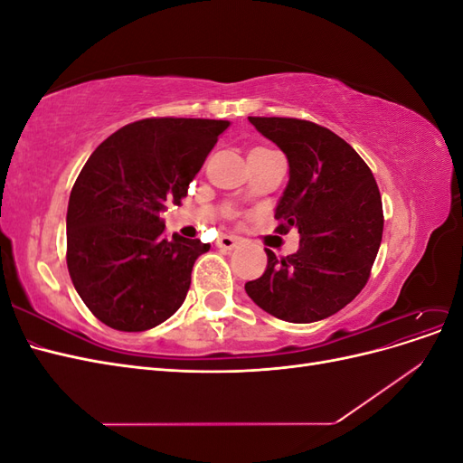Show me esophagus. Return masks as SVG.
I'll list each match as a JSON object with an SVG mask.
<instances>
[{
    "mask_svg": "<svg viewBox=\"0 0 463 463\" xmlns=\"http://www.w3.org/2000/svg\"><path fill=\"white\" fill-rule=\"evenodd\" d=\"M237 243H240V240H237V237H233V235H220L218 241H216V245L220 249H233V247H237Z\"/></svg>",
    "mask_w": 463,
    "mask_h": 463,
    "instance_id": "1",
    "label": "esophagus"
}]
</instances>
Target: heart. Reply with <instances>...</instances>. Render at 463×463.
<instances>
[{
  "label": "heart",
  "instance_id": "b5f03b06",
  "mask_svg": "<svg viewBox=\"0 0 463 463\" xmlns=\"http://www.w3.org/2000/svg\"><path fill=\"white\" fill-rule=\"evenodd\" d=\"M257 150H266V148H257Z\"/></svg>",
  "mask_w": 463,
  "mask_h": 463
}]
</instances>
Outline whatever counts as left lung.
<instances>
[{
    "instance_id": "left-lung-1",
    "label": "left lung",
    "mask_w": 463,
    "mask_h": 463,
    "mask_svg": "<svg viewBox=\"0 0 463 463\" xmlns=\"http://www.w3.org/2000/svg\"><path fill=\"white\" fill-rule=\"evenodd\" d=\"M288 156L276 206L278 233L298 228V253L276 259L245 284L262 311L288 322L322 320L365 288L383 241V201L369 165L342 137L293 118H249Z\"/></svg>"
}]
</instances>
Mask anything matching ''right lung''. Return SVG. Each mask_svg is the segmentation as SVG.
<instances>
[{
  "label": "right lung",
  "mask_w": 463,
  "mask_h": 463,
  "mask_svg": "<svg viewBox=\"0 0 463 463\" xmlns=\"http://www.w3.org/2000/svg\"><path fill=\"white\" fill-rule=\"evenodd\" d=\"M223 119L150 118L125 125L82 167L67 206V269L90 313L143 332L184 305L193 264L210 249L165 235L162 213L187 197Z\"/></svg>",
  "instance_id": "1"
}]
</instances>
